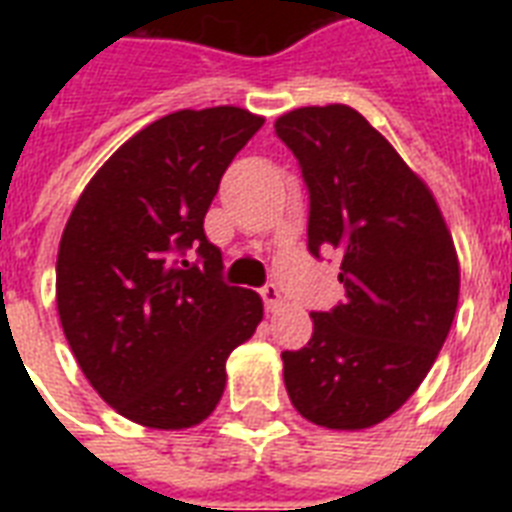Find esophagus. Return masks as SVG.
I'll return each mask as SVG.
<instances>
[{
  "instance_id": "34e87169",
  "label": "esophagus",
  "mask_w": 512,
  "mask_h": 512,
  "mask_svg": "<svg viewBox=\"0 0 512 512\" xmlns=\"http://www.w3.org/2000/svg\"><path fill=\"white\" fill-rule=\"evenodd\" d=\"M260 295H263L265 300V308L271 313H276L284 305V297H281V289L276 287V284H265L263 289H260Z\"/></svg>"
}]
</instances>
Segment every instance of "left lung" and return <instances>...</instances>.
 Instances as JSON below:
<instances>
[{"label":"left lung","instance_id":"1","mask_svg":"<svg viewBox=\"0 0 512 512\" xmlns=\"http://www.w3.org/2000/svg\"><path fill=\"white\" fill-rule=\"evenodd\" d=\"M311 193L308 249L340 252L345 303L311 313L313 337L284 350V385L305 420L364 430L420 388L452 329L460 260L433 193L356 108L276 119Z\"/></svg>","mask_w":512,"mask_h":512}]
</instances>
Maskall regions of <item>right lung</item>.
Listing matches in <instances>:
<instances>
[{
	"instance_id": "add662e5",
	"label": "right lung",
	"mask_w": 512,
	"mask_h": 512,
	"mask_svg": "<svg viewBox=\"0 0 512 512\" xmlns=\"http://www.w3.org/2000/svg\"><path fill=\"white\" fill-rule=\"evenodd\" d=\"M263 122L236 106L156 119L95 172L63 228V335L98 396L138 425L207 420L231 350L263 321L257 292L220 279L223 255L204 233L220 177Z\"/></svg>"
}]
</instances>
